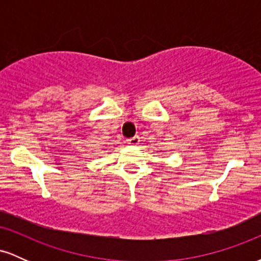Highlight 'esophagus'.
Segmentation results:
<instances>
[{
  "label": "esophagus",
  "mask_w": 261,
  "mask_h": 261,
  "mask_svg": "<svg viewBox=\"0 0 261 261\" xmlns=\"http://www.w3.org/2000/svg\"><path fill=\"white\" fill-rule=\"evenodd\" d=\"M139 142H140V137L139 136L131 137V139L127 140V143H128V145H131V146L139 145Z\"/></svg>",
  "instance_id": "34e87169"
}]
</instances>
